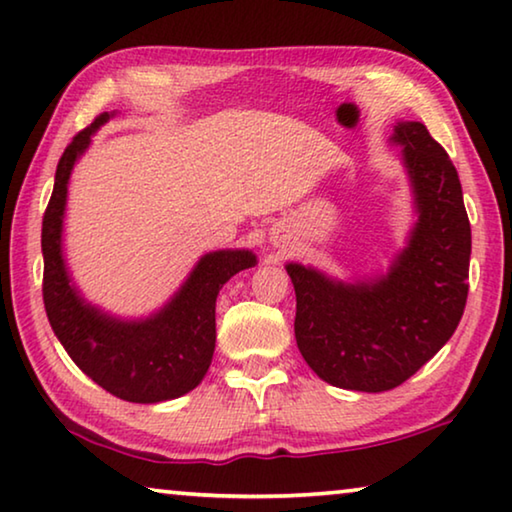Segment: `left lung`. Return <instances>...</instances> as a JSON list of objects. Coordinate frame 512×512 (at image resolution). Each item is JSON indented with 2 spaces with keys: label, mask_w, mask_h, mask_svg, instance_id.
Instances as JSON below:
<instances>
[{
  "label": "left lung",
  "mask_w": 512,
  "mask_h": 512,
  "mask_svg": "<svg viewBox=\"0 0 512 512\" xmlns=\"http://www.w3.org/2000/svg\"><path fill=\"white\" fill-rule=\"evenodd\" d=\"M418 220L386 276L342 282L287 264L294 282V335L319 379L381 393L416 375L460 324L469 294L471 225L460 177L421 121H398Z\"/></svg>",
  "instance_id": "8db88e82"
}]
</instances>
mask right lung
<instances>
[{"mask_svg":"<svg viewBox=\"0 0 512 512\" xmlns=\"http://www.w3.org/2000/svg\"><path fill=\"white\" fill-rule=\"evenodd\" d=\"M103 112L73 137L59 158L55 188L43 216V303L50 326L73 363L121 400L154 404L186 395L207 375L216 349V299L234 273L257 264L250 250L207 253L177 294L147 319H117L82 299L66 271L61 230L73 165Z\"/></svg>","mask_w":512,"mask_h":512,"instance_id":"add662e5","label":"right lung"}]
</instances>
